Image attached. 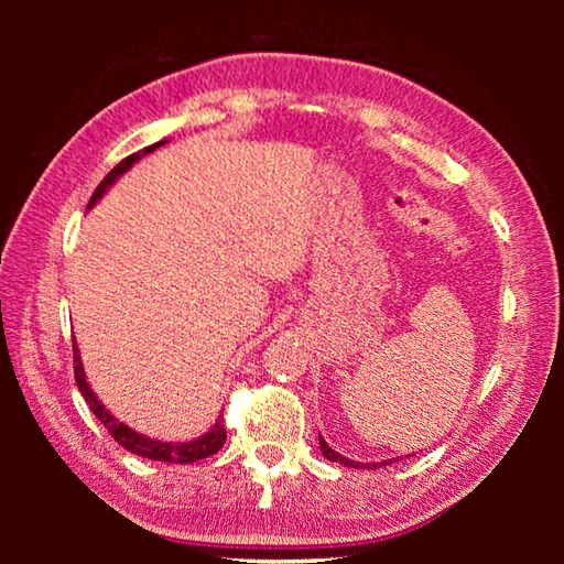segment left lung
<instances>
[{
  "mask_svg": "<svg viewBox=\"0 0 564 564\" xmlns=\"http://www.w3.org/2000/svg\"><path fill=\"white\" fill-rule=\"evenodd\" d=\"M318 443H321V453L326 455L328 460H333V463H340V465H346V467H360V463H352V460H348V457L338 455L336 451H333V447H328V443L323 441V437H318ZM368 467H378V465H368Z\"/></svg>",
  "mask_w": 564,
  "mask_h": 564,
  "instance_id": "left-lung-1",
  "label": "left lung"
}]
</instances>
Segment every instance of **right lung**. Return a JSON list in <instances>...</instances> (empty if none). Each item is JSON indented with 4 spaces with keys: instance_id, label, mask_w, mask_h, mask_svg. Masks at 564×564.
I'll return each instance as SVG.
<instances>
[{
    "instance_id": "obj_1",
    "label": "right lung",
    "mask_w": 564,
    "mask_h": 564,
    "mask_svg": "<svg viewBox=\"0 0 564 564\" xmlns=\"http://www.w3.org/2000/svg\"><path fill=\"white\" fill-rule=\"evenodd\" d=\"M164 141H159V144H151L147 147L144 151H137V154L127 156L123 161H119L117 166H113L107 176H104L101 184L97 186V191H94L91 202L89 206H94L101 198L104 191H107L113 181H117L123 171L131 169V164H137V161L144 156V154H151V151L159 149ZM74 378H76V386H79L84 400H87V405L91 408V413L97 415L104 427L111 433L113 441H117L123 451H129L133 455H141V457H149V460H161V463H176V465H186V463H196V460H204V457L218 453L226 443V427L221 420L208 431L206 435L198 437V441H191V443H161V441H154V437H147L141 435L137 431H131L129 425L119 423L117 417H113L107 408H104L99 403V398L91 393V388L87 383V378H84V368H82V360H79V350H76L74 346Z\"/></svg>"
}]
</instances>
